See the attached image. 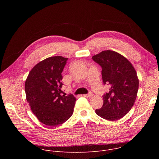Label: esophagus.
I'll use <instances>...</instances> for the list:
<instances>
[{
  "label": "esophagus",
  "mask_w": 159,
  "mask_h": 159,
  "mask_svg": "<svg viewBox=\"0 0 159 159\" xmlns=\"http://www.w3.org/2000/svg\"><path fill=\"white\" fill-rule=\"evenodd\" d=\"M93 95V93L92 92H90L89 94H84V95H83V96H84V97L90 98V97H91Z\"/></svg>",
  "instance_id": "34e87169"
}]
</instances>
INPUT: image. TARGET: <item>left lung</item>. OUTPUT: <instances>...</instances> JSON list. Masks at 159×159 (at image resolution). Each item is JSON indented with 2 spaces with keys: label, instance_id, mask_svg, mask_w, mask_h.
<instances>
[{
  "label": "left lung",
  "instance_id": "1",
  "mask_svg": "<svg viewBox=\"0 0 159 159\" xmlns=\"http://www.w3.org/2000/svg\"><path fill=\"white\" fill-rule=\"evenodd\" d=\"M93 60L102 67L103 83L109 87V93L103 96L102 107L96 113L107 120H118L130 111L137 98V72L127 58L114 51H102Z\"/></svg>",
  "mask_w": 159,
  "mask_h": 159
}]
</instances>
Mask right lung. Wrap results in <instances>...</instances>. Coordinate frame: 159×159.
Masks as SVG:
<instances>
[{
	"mask_svg": "<svg viewBox=\"0 0 159 159\" xmlns=\"http://www.w3.org/2000/svg\"><path fill=\"white\" fill-rule=\"evenodd\" d=\"M68 58L51 57L36 64L25 82L26 100L42 123L55 126L65 123L74 112L76 99L61 95V73Z\"/></svg>",
	"mask_w": 159,
	"mask_h": 159,
	"instance_id": "obj_1",
	"label": "right lung"
}]
</instances>
